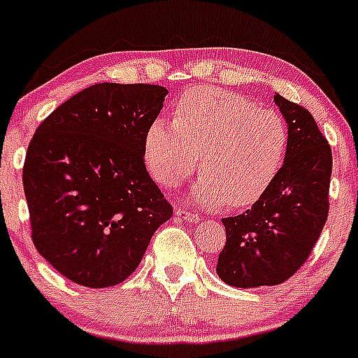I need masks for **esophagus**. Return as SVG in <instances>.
<instances>
[{
	"label": "esophagus",
	"instance_id": "34e87169",
	"mask_svg": "<svg viewBox=\"0 0 358 358\" xmlns=\"http://www.w3.org/2000/svg\"><path fill=\"white\" fill-rule=\"evenodd\" d=\"M176 215L180 217V219L187 220V222H193V224L200 222V217H198V213H194V212H189V210L178 208V210H176Z\"/></svg>",
	"mask_w": 358,
	"mask_h": 358
}]
</instances>
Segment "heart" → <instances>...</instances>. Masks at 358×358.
<instances>
[{"label":"heart","instance_id":"1","mask_svg":"<svg viewBox=\"0 0 358 358\" xmlns=\"http://www.w3.org/2000/svg\"><path fill=\"white\" fill-rule=\"evenodd\" d=\"M288 150V125L278 112L217 87H194L178 99L174 124L157 120L145 139V162L172 189L194 172L200 203L231 208L255 203L271 187Z\"/></svg>","mask_w":358,"mask_h":358}]
</instances>
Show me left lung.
<instances>
[{"label": "left lung", "instance_id": "left-lung-1", "mask_svg": "<svg viewBox=\"0 0 358 358\" xmlns=\"http://www.w3.org/2000/svg\"><path fill=\"white\" fill-rule=\"evenodd\" d=\"M288 122V150L274 182L236 217L222 219L217 274L236 288L281 285L310 257L329 213L333 155L314 117L275 94Z\"/></svg>", "mask_w": 358, "mask_h": 358}]
</instances>
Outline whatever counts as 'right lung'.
<instances>
[{
    "instance_id": "obj_1",
    "label": "right lung",
    "mask_w": 358,
    "mask_h": 358,
    "mask_svg": "<svg viewBox=\"0 0 358 358\" xmlns=\"http://www.w3.org/2000/svg\"><path fill=\"white\" fill-rule=\"evenodd\" d=\"M167 94L157 84L99 83L36 129L22 172L31 236L69 281L120 285L172 217L145 165L146 132Z\"/></svg>"
}]
</instances>
